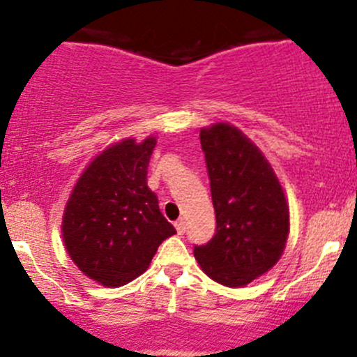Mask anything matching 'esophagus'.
Segmentation results:
<instances>
[{"instance_id":"1","label":"esophagus","mask_w":357,"mask_h":357,"mask_svg":"<svg viewBox=\"0 0 357 357\" xmlns=\"http://www.w3.org/2000/svg\"><path fill=\"white\" fill-rule=\"evenodd\" d=\"M176 231L179 233V235H183V233L186 231V221L185 219H179V221H176Z\"/></svg>"}]
</instances>
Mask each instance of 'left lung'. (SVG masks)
<instances>
[{
	"instance_id": "left-lung-1",
	"label": "left lung",
	"mask_w": 357,
	"mask_h": 357,
	"mask_svg": "<svg viewBox=\"0 0 357 357\" xmlns=\"http://www.w3.org/2000/svg\"><path fill=\"white\" fill-rule=\"evenodd\" d=\"M215 235L193 254L202 271L225 287L268 273L285 250L290 214L285 193L261 150L228 122L200 129Z\"/></svg>"
}]
</instances>
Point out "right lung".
Masks as SVG:
<instances>
[{
	"instance_id": "add662e5",
	"label": "right lung",
	"mask_w": 357,
	"mask_h": 357,
	"mask_svg": "<svg viewBox=\"0 0 357 357\" xmlns=\"http://www.w3.org/2000/svg\"><path fill=\"white\" fill-rule=\"evenodd\" d=\"M153 136L128 138L103 150L84 169L62 219L63 243L74 264L95 282L121 287L138 278L158 245L176 229L146 185Z\"/></svg>"
}]
</instances>
